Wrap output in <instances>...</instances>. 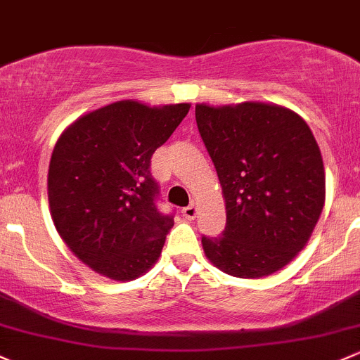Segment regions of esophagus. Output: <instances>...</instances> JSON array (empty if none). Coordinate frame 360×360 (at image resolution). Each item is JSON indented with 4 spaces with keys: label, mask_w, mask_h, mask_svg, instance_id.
Returning a JSON list of instances; mask_svg holds the SVG:
<instances>
[{
    "label": "esophagus",
    "mask_w": 360,
    "mask_h": 360,
    "mask_svg": "<svg viewBox=\"0 0 360 360\" xmlns=\"http://www.w3.org/2000/svg\"><path fill=\"white\" fill-rule=\"evenodd\" d=\"M181 214H184V217L187 218V220H192V218H195V214H198V202L192 201L191 205L181 210Z\"/></svg>",
    "instance_id": "esophagus-1"
}]
</instances>
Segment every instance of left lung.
<instances>
[{
    "label": "left lung",
    "mask_w": 360,
    "mask_h": 360,
    "mask_svg": "<svg viewBox=\"0 0 360 360\" xmlns=\"http://www.w3.org/2000/svg\"><path fill=\"white\" fill-rule=\"evenodd\" d=\"M195 123L227 211L224 234L202 237L207 260L243 279L277 272L307 246L324 207L314 133L295 110L265 102L198 103Z\"/></svg>",
    "instance_id": "left-lung-1"
}]
</instances>
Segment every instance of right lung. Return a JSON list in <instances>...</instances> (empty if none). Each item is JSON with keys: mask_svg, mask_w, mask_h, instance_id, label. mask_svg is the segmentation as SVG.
Listing matches in <instances>:
<instances>
[{"mask_svg": "<svg viewBox=\"0 0 360 360\" xmlns=\"http://www.w3.org/2000/svg\"><path fill=\"white\" fill-rule=\"evenodd\" d=\"M188 109L120 100L77 117L58 136L48 168L51 220L100 276L124 283L158 262L173 217L155 207L150 158Z\"/></svg>", "mask_w": 360, "mask_h": 360, "instance_id": "1", "label": "right lung"}]
</instances>
